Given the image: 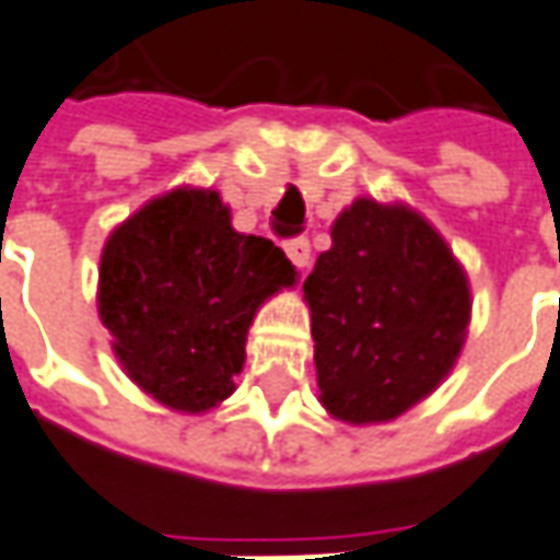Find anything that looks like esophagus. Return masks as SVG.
<instances>
[{"instance_id":"obj_1","label":"esophagus","mask_w":560,"mask_h":560,"mask_svg":"<svg viewBox=\"0 0 560 560\" xmlns=\"http://www.w3.org/2000/svg\"><path fill=\"white\" fill-rule=\"evenodd\" d=\"M288 260L296 266V269H306L312 260V248H310V238H291L288 242Z\"/></svg>"}]
</instances>
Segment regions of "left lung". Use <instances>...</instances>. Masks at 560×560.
<instances>
[{
  "label": "left lung",
  "mask_w": 560,
  "mask_h": 560,
  "mask_svg": "<svg viewBox=\"0 0 560 560\" xmlns=\"http://www.w3.org/2000/svg\"><path fill=\"white\" fill-rule=\"evenodd\" d=\"M303 291L322 405L346 423L413 408L454 368L469 281L439 232L401 205L352 201Z\"/></svg>",
  "instance_id": "left-lung-1"
}]
</instances>
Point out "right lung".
I'll list each match as a JSON object with an SVG mask.
<instances>
[{
    "mask_svg": "<svg viewBox=\"0 0 560 560\" xmlns=\"http://www.w3.org/2000/svg\"><path fill=\"white\" fill-rule=\"evenodd\" d=\"M294 279L284 250L232 230L217 192L174 189L109 235L97 303L137 386L201 413L232 395L254 315Z\"/></svg>",
    "mask_w": 560,
    "mask_h": 560,
    "instance_id": "1",
    "label": "right lung"
}]
</instances>
